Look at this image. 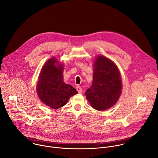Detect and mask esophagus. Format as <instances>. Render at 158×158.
Returning <instances> with one entry per match:
<instances>
[{"label":"esophagus","mask_w":158,"mask_h":158,"mask_svg":"<svg viewBox=\"0 0 158 158\" xmlns=\"http://www.w3.org/2000/svg\"><path fill=\"white\" fill-rule=\"evenodd\" d=\"M76 89L79 93H81L82 92V89L80 86H79V85H77L76 87Z\"/></svg>","instance_id":"34e87169"}]
</instances>
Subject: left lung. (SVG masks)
Listing matches in <instances>:
<instances>
[{"label": "left lung", "instance_id": "left-lung-1", "mask_svg": "<svg viewBox=\"0 0 158 158\" xmlns=\"http://www.w3.org/2000/svg\"><path fill=\"white\" fill-rule=\"evenodd\" d=\"M122 89L117 66L106 57L98 56L94 64L92 85L85 93L91 106L98 111L110 108L117 102Z\"/></svg>", "mask_w": 158, "mask_h": 158}]
</instances>
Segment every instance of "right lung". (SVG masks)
<instances>
[{
	"mask_svg": "<svg viewBox=\"0 0 158 158\" xmlns=\"http://www.w3.org/2000/svg\"><path fill=\"white\" fill-rule=\"evenodd\" d=\"M63 71V64L52 57L43 66L39 76L36 85L39 98L53 109L62 107L77 93L75 88L64 82Z\"/></svg>",
	"mask_w": 158,
	"mask_h": 158,
	"instance_id": "add662e5",
	"label": "right lung"
}]
</instances>
